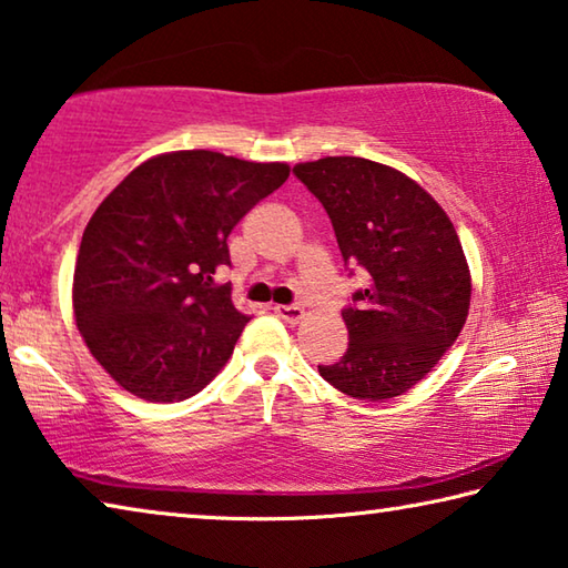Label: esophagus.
<instances>
[{
	"label": "esophagus",
	"mask_w": 568,
	"mask_h": 568,
	"mask_svg": "<svg viewBox=\"0 0 568 568\" xmlns=\"http://www.w3.org/2000/svg\"><path fill=\"white\" fill-rule=\"evenodd\" d=\"M274 314L278 316V320H284L286 324H296V322L304 320V310H302V306H296V304H276Z\"/></svg>",
	"instance_id": "1"
}]
</instances>
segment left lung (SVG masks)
<instances>
[{
	"mask_svg": "<svg viewBox=\"0 0 568 568\" xmlns=\"http://www.w3.org/2000/svg\"><path fill=\"white\" fill-rule=\"evenodd\" d=\"M294 174L329 214L344 266L366 282L342 310L349 349L320 374L354 399L409 392L469 314L471 278L454 224L414 179L369 159L326 156Z\"/></svg>",
	"mask_w": 568,
	"mask_h": 568,
	"instance_id": "8db88e82",
	"label": "left lung"
}]
</instances>
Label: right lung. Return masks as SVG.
Listing matches in <instances>:
<instances>
[{
  "mask_svg": "<svg viewBox=\"0 0 568 568\" xmlns=\"http://www.w3.org/2000/svg\"><path fill=\"white\" fill-rule=\"evenodd\" d=\"M290 176L206 149L139 164L89 219L74 266L79 334L104 372L144 402L204 389L248 322L214 274L226 239Z\"/></svg>",
  "mask_w": 568,
  "mask_h": 568,
  "instance_id": "add662e5",
  "label": "right lung"
}]
</instances>
